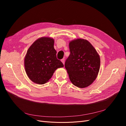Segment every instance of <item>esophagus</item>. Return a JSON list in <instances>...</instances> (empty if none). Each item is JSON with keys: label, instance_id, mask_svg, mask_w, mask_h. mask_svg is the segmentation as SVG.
I'll return each instance as SVG.
<instances>
[{"label": "esophagus", "instance_id": "1", "mask_svg": "<svg viewBox=\"0 0 126 126\" xmlns=\"http://www.w3.org/2000/svg\"><path fill=\"white\" fill-rule=\"evenodd\" d=\"M61 62L63 63V64L64 65V63H65V60H64V59H62V60H61Z\"/></svg>", "mask_w": 126, "mask_h": 126}]
</instances>
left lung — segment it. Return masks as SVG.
Masks as SVG:
<instances>
[{"instance_id":"left-lung-1","label":"left lung","mask_w":126,"mask_h":126,"mask_svg":"<svg viewBox=\"0 0 126 126\" xmlns=\"http://www.w3.org/2000/svg\"><path fill=\"white\" fill-rule=\"evenodd\" d=\"M70 54L65 63L69 79L76 86L85 88L95 80L100 67V58L86 40L77 39L69 43Z\"/></svg>"}]
</instances>
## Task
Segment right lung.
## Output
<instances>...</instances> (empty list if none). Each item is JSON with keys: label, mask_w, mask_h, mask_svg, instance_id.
<instances>
[{"label": "right lung", "mask_w": 126, "mask_h": 126, "mask_svg": "<svg viewBox=\"0 0 126 126\" xmlns=\"http://www.w3.org/2000/svg\"><path fill=\"white\" fill-rule=\"evenodd\" d=\"M54 40L49 37L38 39L28 49L24 58L26 73L36 84H44L51 78L55 71L64 67L57 58Z\"/></svg>", "instance_id": "add662e5"}]
</instances>
